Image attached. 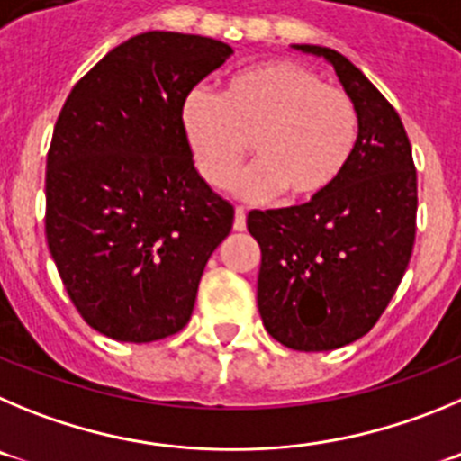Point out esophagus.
Segmentation results:
<instances>
[{
  "instance_id": "esophagus-1",
  "label": "esophagus",
  "mask_w": 461,
  "mask_h": 461,
  "mask_svg": "<svg viewBox=\"0 0 461 461\" xmlns=\"http://www.w3.org/2000/svg\"><path fill=\"white\" fill-rule=\"evenodd\" d=\"M246 230V209L243 206H236L234 211V231Z\"/></svg>"
}]
</instances>
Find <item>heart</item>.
I'll use <instances>...</instances> for the list:
<instances>
[{"label": "heart", "mask_w": 461, "mask_h": 461, "mask_svg": "<svg viewBox=\"0 0 461 461\" xmlns=\"http://www.w3.org/2000/svg\"><path fill=\"white\" fill-rule=\"evenodd\" d=\"M181 131L194 167L211 188H225L252 140L257 163L236 179L243 200L294 204L330 193L354 156L358 110L344 89L323 85L308 66L273 59L240 70L222 94L188 91Z\"/></svg>", "instance_id": "obj_1"}]
</instances>
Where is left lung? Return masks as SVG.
<instances>
[{
  "mask_svg": "<svg viewBox=\"0 0 461 461\" xmlns=\"http://www.w3.org/2000/svg\"><path fill=\"white\" fill-rule=\"evenodd\" d=\"M333 64L358 110L354 156L317 202L250 211L261 250L257 305L268 335L296 351H330L370 333L395 296L416 240L418 179L400 114L347 57Z\"/></svg>",
  "mask_w": 461,
  "mask_h": 461,
  "instance_id": "obj_1",
  "label": "left lung"
}]
</instances>
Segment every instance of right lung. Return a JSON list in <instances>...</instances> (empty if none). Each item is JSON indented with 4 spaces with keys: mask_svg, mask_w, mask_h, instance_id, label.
Returning <instances> with one entry per match:
<instances>
[{
    "mask_svg": "<svg viewBox=\"0 0 461 461\" xmlns=\"http://www.w3.org/2000/svg\"><path fill=\"white\" fill-rule=\"evenodd\" d=\"M231 48L147 32L73 86L45 169V236L70 301L119 342L179 333L211 252L234 222L193 163L181 103Z\"/></svg>",
    "mask_w": 461,
    "mask_h": 461,
    "instance_id": "obj_1",
    "label": "right lung"
}]
</instances>
